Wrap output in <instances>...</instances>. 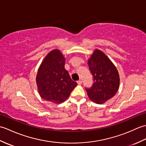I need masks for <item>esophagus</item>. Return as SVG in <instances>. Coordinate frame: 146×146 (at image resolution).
Listing matches in <instances>:
<instances>
[{
    "mask_svg": "<svg viewBox=\"0 0 146 146\" xmlns=\"http://www.w3.org/2000/svg\"><path fill=\"white\" fill-rule=\"evenodd\" d=\"M77 83H78V85H81L82 83V80H78V81H77Z\"/></svg>",
    "mask_w": 146,
    "mask_h": 146,
    "instance_id": "obj_1",
    "label": "esophagus"
}]
</instances>
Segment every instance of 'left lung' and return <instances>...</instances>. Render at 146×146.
I'll use <instances>...</instances> for the list:
<instances>
[{
  "label": "left lung",
  "instance_id": "1",
  "mask_svg": "<svg viewBox=\"0 0 146 146\" xmlns=\"http://www.w3.org/2000/svg\"><path fill=\"white\" fill-rule=\"evenodd\" d=\"M94 83L86 88L89 98L102 104L112 98L119 90V74L116 67L103 52L95 49L88 60Z\"/></svg>",
  "mask_w": 146,
  "mask_h": 146
}]
</instances>
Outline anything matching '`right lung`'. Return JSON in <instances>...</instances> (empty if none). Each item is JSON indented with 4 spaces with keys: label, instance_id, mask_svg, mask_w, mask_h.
Here are the masks:
<instances>
[{
    "label": "right lung",
    "instance_id": "1",
    "mask_svg": "<svg viewBox=\"0 0 146 146\" xmlns=\"http://www.w3.org/2000/svg\"><path fill=\"white\" fill-rule=\"evenodd\" d=\"M65 58L58 49L50 51L40 65L36 83L41 97L56 104L63 103L77 85L64 68Z\"/></svg>",
    "mask_w": 146,
    "mask_h": 146
}]
</instances>
